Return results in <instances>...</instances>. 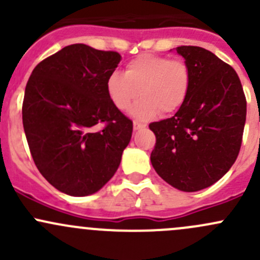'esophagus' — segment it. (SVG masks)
<instances>
[{
  "mask_svg": "<svg viewBox=\"0 0 260 260\" xmlns=\"http://www.w3.org/2000/svg\"><path fill=\"white\" fill-rule=\"evenodd\" d=\"M147 125L145 123H141V122H137V120H135L133 122V129L135 131H138V129H142V128H146Z\"/></svg>",
  "mask_w": 260,
  "mask_h": 260,
  "instance_id": "esophagus-1",
  "label": "esophagus"
}]
</instances>
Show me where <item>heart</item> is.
<instances>
[{
  "instance_id": "b5f03b06",
  "label": "heart",
  "mask_w": 260,
  "mask_h": 260,
  "mask_svg": "<svg viewBox=\"0 0 260 260\" xmlns=\"http://www.w3.org/2000/svg\"><path fill=\"white\" fill-rule=\"evenodd\" d=\"M191 88L188 65L179 59L143 54L125 65L124 74L114 72L107 80V93L118 111L125 112L133 102L131 113L140 120H148L159 113L179 111Z\"/></svg>"
}]
</instances>
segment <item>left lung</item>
Masks as SVG:
<instances>
[{"label":"left lung","mask_w":260,"mask_h":260,"mask_svg":"<svg viewBox=\"0 0 260 260\" xmlns=\"http://www.w3.org/2000/svg\"><path fill=\"white\" fill-rule=\"evenodd\" d=\"M191 72L187 99L176 114L153 122L151 164L177 190L195 192L219 181L242 146L246 101L237 72L209 50L179 46Z\"/></svg>","instance_id":"obj_1"}]
</instances>
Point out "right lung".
<instances>
[{
	"label": "right lung",
	"instance_id": "add662e5",
	"mask_svg": "<svg viewBox=\"0 0 260 260\" xmlns=\"http://www.w3.org/2000/svg\"><path fill=\"white\" fill-rule=\"evenodd\" d=\"M120 59L115 51L74 44L39 62L26 84L22 123L31 156L49 183L67 195L101 190L132 137V120L107 93Z\"/></svg>",
	"mask_w": 260,
	"mask_h": 260
}]
</instances>
